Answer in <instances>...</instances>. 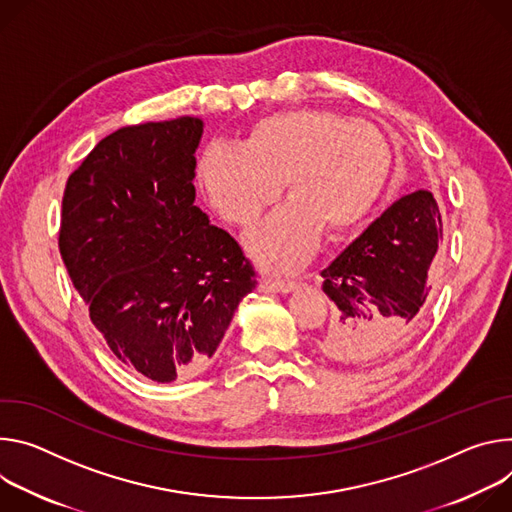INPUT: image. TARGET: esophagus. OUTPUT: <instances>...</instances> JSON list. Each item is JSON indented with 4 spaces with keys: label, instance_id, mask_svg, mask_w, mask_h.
Segmentation results:
<instances>
[{
    "label": "esophagus",
    "instance_id": "34e87169",
    "mask_svg": "<svg viewBox=\"0 0 512 512\" xmlns=\"http://www.w3.org/2000/svg\"><path fill=\"white\" fill-rule=\"evenodd\" d=\"M297 287V282L293 280H274V278H262L258 291L260 293H278V295H287Z\"/></svg>",
    "mask_w": 512,
    "mask_h": 512
}]
</instances>
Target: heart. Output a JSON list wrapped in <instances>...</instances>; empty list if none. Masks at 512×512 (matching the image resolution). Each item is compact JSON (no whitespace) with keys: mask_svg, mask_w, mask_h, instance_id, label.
<instances>
[{"mask_svg":"<svg viewBox=\"0 0 512 512\" xmlns=\"http://www.w3.org/2000/svg\"><path fill=\"white\" fill-rule=\"evenodd\" d=\"M390 168L384 134L327 109H293L262 118L244 146L213 142L199 160V181L230 223L248 225L285 181L289 203L246 234L252 258L268 270L305 264L327 234L356 227L376 205Z\"/></svg>","mask_w":512,"mask_h":512,"instance_id":"b5f03b06","label":"heart"}]
</instances>
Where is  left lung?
Instances as JSON below:
<instances>
[{
  "label": "left lung",
  "mask_w": 512,
  "mask_h": 512,
  "mask_svg": "<svg viewBox=\"0 0 512 512\" xmlns=\"http://www.w3.org/2000/svg\"><path fill=\"white\" fill-rule=\"evenodd\" d=\"M439 242L441 213L429 191L401 197L372 221L321 270L335 305L321 352L356 364L399 354L425 313Z\"/></svg>",
  "instance_id": "1"
}]
</instances>
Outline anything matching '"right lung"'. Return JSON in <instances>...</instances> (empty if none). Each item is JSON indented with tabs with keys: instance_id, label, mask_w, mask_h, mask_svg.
Segmentation results:
<instances>
[{
	"instance_id": "right-lung-1",
	"label": "right lung",
	"mask_w": 512,
	"mask_h": 512,
	"mask_svg": "<svg viewBox=\"0 0 512 512\" xmlns=\"http://www.w3.org/2000/svg\"><path fill=\"white\" fill-rule=\"evenodd\" d=\"M203 120L128 126L67 181L59 248L89 317L122 364L154 382L213 360L256 289L238 242L195 205Z\"/></svg>"
}]
</instances>
